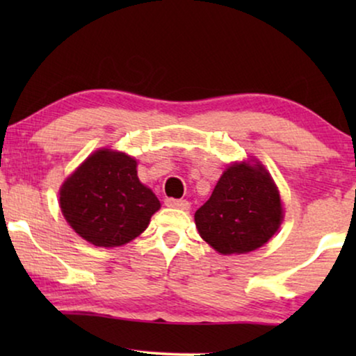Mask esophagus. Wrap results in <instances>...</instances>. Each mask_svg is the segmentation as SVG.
Instances as JSON below:
<instances>
[{"label": "esophagus", "instance_id": "1", "mask_svg": "<svg viewBox=\"0 0 356 356\" xmlns=\"http://www.w3.org/2000/svg\"><path fill=\"white\" fill-rule=\"evenodd\" d=\"M165 206L175 207V209H181V211H188V209H189V202L186 201V199L167 197V199H165Z\"/></svg>", "mask_w": 356, "mask_h": 356}]
</instances>
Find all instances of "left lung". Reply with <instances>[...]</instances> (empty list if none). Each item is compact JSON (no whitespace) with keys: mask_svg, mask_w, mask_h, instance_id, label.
<instances>
[{"mask_svg":"<svg viewBox=\"0 0 356 356\" xmlns=\"http://www.w3.org/2000/svg\"><path fill=\"white\" fill-rule=\"evenodd\" d=\"M282 202L262 165L235 163L218 179L212 196L194 213L204 240L222 254L254 251L279 230Z\"/></svg>","mask_w":356,"mask_h":356,"instance_id":"8db88e82","label":"left lung"}]
</instances>
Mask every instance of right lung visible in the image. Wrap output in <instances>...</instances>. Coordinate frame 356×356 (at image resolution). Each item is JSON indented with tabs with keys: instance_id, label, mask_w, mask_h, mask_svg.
I'll return each instance as SVG.
<instances>
[{
	"instance_id": "obj_1",
	"label": "right lung",
	"mask_w": 356,
	"mask_h": 356,
	"mask_svg": "<svg viewBox=\"0 0 356 356\" xmlns=\"http://www.w3.org/2000/svg\"><path fill=\"white\" fill-rule=\"evenodd\" d=\"M136 160L104 149L92 154L60 189L67 223L95 246H121L147 228L160 202L139 181Z\"/></svg>"
}]
</instances>
